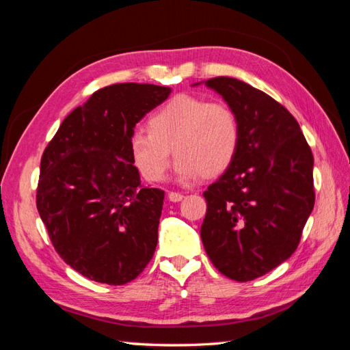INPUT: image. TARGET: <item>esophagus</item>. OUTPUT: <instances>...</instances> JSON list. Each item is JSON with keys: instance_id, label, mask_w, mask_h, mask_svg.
Returning <instances> with one entry per match:
<instances>
[{"instance_id": "34e87169", "label": "esophagus", "mask_w": 350, "mask_h": 350, "mask_svg": "<svg viewBox=\"0 0 350 350\" xmlns=\"http://www.w3.org/2000/svg\"><path fill=\"white\" fill-rule=\"evenodd\" d=\"M183 196L182 193H176V191H171V193H168V199L171 200V202H180L182 199H183Z\"/></svg>"}]
</instances>
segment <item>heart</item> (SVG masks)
Instances as JSON below:
<instances>
[{
	"mask_svg": "<svg viewBox=\"0 0 350 350\" xmlns=\"http://www.w3.org/2000/svg\"><path fill=\"white\" fill-rule=\"evenodd\" d=\"M240 145V120L226 103H208L194 94H177L147 119V133L130 139L135 167L150 182H162L170 150L182 179L215 177L230 168Z\"/></svg>",
	"mask_w": 350,
	"mask_h": 350,
	"instance_id": "1",
	"label": "heart"
}]
</instances>
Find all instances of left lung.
<instances>
[{
    "mask_svg": "<svg viewBox=\"0 0 350 350\" xmlns=\"http://www.w3.org/2000/svg\"><path fill=\"white\" fill-rule=\"evenodd\" d=\"M236 110L239 151L203 193L200 237L221 274L251 282L288 260L312 213L314 156L295 118L269 94L236 78L208 79Z\"/></svg>",
    "mask_w": 350,
    "mask_h": 350,
    "instance_id": "1",
    "label": "left lung"
}]
</instances>
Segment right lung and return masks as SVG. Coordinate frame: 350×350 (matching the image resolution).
<instances>
[{"label":"right lung","instance_id":"obj_1","mask_svg":"<svg viewBox=\"0 0 350 350\" xmlns=\"http://www.w3.org/2000/svg\"><path fill=\"white\" fill-rule=\"evenodd\" d=\"M170 93L136 82L100 88L44 150L38 213L56 252L90 280L125 284L153 258L165 193L141 185L130 139Z\"/></svg>","mask_w":350,"mask_h":350}]
</instances>
